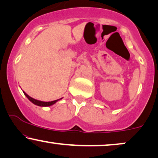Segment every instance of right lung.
Wrapping results in <instances>:
<instances>
[{"label": "right lung", "mask_w": 158, "mask_h": 158, "mask_svg": "<svg viewBox=\"0 0 158 158\" xmlns=\"http://www.w3.org/2000/svg\"><path fill=\"white\" fill-rule=\"evenodd\" d=\"M24 92V94H25V96L27 97V98L29 99V100L31 101V102H32L33 104L36 105V106H41V107H48V106H51L52 105H54L56 103V102H58V100H61L62 98L60 99H58V100H53V101H51V102H43V101H40V100H35V99H34L32 98H31L30 96H29L28 94H27L26 92Z\"/></svg>", "instance_id": "add662e5"}]
</instances>
